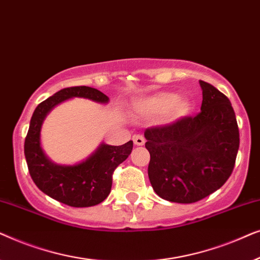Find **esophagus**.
<instances>
[{"instance_id":"esophagus-1","label":"esophagus","mask_w":260,"mask_h":260,"mask_svg":"<svg viewBox=\"0 0 260 260\" xmlns=\"http://www.w3.org/2000/svg\"><path fill=\"white\" fill-rule=\"evenodd\" d=\"M134 143L136 145H143L145 143L144 137L142 135H135L134 136Z\"/></svg>"}]
</instances>
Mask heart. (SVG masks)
I'll list each match as a JSON object with an SVG mask.
<instances>
[{"instance_id":"heart-1","label":"heart","mask_w":260,"mask_h":260,"mask_svg":"<svg viewBox=\"0 0 260 260\" xmlns=\"http://www.w3.org/2000/svg\"><path fill=\"white\" fill-rule=\"evenodd\" d=\"M137 110L147 116H159L166 112L170 122L182 119L191 110V103L186 97H177L175 92L161 91L141 99Z\"/></svg>"}]
</instances>
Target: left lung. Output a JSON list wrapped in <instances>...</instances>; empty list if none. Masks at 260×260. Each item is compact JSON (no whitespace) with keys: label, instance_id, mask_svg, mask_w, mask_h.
I'll use <instances>...</instances> for the list:
<instances>
[{"label":"left lung","instance_id":"8db88e82","mask_svg":"<svg viewBox=\"0 0 260 260\" xmlns=\"http://www.w3.org/2000/svg\"><path fill=\"white\" fill-rule=\"evenodd\" d=\"M201 111L147 129L149 180L159 198L191 204L218 190L233 172L239 129L230 99L200 80Z\"/></svg>","mask_w":260,"mask_h":260}]
</instances>
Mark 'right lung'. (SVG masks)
Instances as JSON below:
<instances>
[{"label":"right lung","instance_id":"right-lung-1","mask_svg":"<svg viewBox=\"0 0 260 260\" xmlns=\"http://www.w3.org/2000/svg\"><path fill=\"white\" fill-rule=\"evenodd\" d=\"M76 97L101 104L109 103L108 95L93 87L74 86L58 91L35 109L24 141V156L31 179L46 195L71 207H91L108 198L112 174L131 154L134 143L129 141L118 147L102 143L85 161L76 165H58L51 161L41 147L42 123L53 108Z\"/></svg>","mask_w":260,"mask_h":260}]
</instances>
